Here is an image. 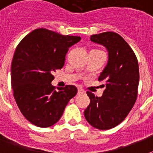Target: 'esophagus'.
Returning <instances> with one entry per match:
<instances>
[{
  "instance_id": "esophagus-1",
  "label": "esophagus",
  "mask_w": 153,
  "mask_h": 153,
  "mask_svg": "<svg viewBox=\"0 0 153 153\" xmlns=\"http://www.w3.org/2000/svg\"><path fill=\"white\" fill-rule=\"evenodd\" d=\"M84 92H85L84 90H82L81 88H79V90H78V94H83Z\"/></svg>"
}]
</instances>
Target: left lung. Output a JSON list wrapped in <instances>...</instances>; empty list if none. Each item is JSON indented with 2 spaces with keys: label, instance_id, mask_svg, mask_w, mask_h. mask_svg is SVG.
<instances>
[{
  "label": "left lung",
  "instance_id": "left-lung-1",
  "mask_svg": "<svg viewBox=\"0 0 153 153\" xmlns=\"http://www.w3.org/2000/svg\"><path fill=\"white\" fill-rule=\"evenodd\" d=\"M91 40L104 46L108 61L98 77L105 87L101 97L87 91L90 105L84 111L88 123L101 130L117 126L135 104L139 84V66L135 54L125 39L114 32L93 35Z\"/></svg>",
  "mask_w": 153,
  "mask_h": 153
}]
</instances>
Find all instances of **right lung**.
Masks as SVG:
<instances>
[{"label": "right lung", "mask_w": 153, "mask_h": 153, "mask_svg": "<svg viewBox=\"0 0 153 153\" xmlns=\"http://www.w3.org/2000/svg\"><path fill=\"white\" fill-rule=\"evenodd\" d=\"M80 39V36L37 28L16 49L11 66L13 95L24 117L35 126L47 128L55 125L70 99L76 95L74 86L55 91L51 82L54 72L63 67L70 47Z\"/></svg>", "instance_id": "right-lung-1"}]
</instances>
